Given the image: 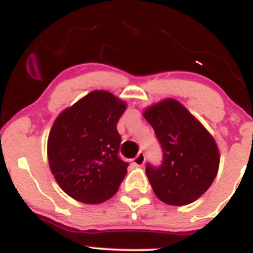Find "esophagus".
<instances>
[{
	"label": "esophagus",
	"mask_w": 253,
	"mask_h": 253,
	"mask_svg": "<svg viewBox=\"0 0 253 253\" xmlns=\"http://www.w3.org/2000/svg\"><path fill=\"white\" fill-rule=\"evenodd\" d=\"M144 163H145L144 152H139L138 155L135 156V158H133V165H135V167H143Z\"/></svg>",
	"instance_id": "esophagus-1"
}]
</instances>
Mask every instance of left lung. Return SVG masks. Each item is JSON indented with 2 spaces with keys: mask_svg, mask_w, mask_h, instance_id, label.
<instances>
[{
  "mask_svg": "<svg viewBox=\"0 0 253 253\" xmlns=\"http://www.w3.org/2000/svg\"><path fill=\"white\" fill-rule=\"evenodd\" d=\"M163 150L159 167L146 164L156 196L171 206L189 205L211 187L220 153L211 133L185 107L167 98L144 112Z\"/></svg>",
  "mask_w": 253,
  "mask_h": 253,
  "instance_id": "1",
  "label": "left lung"
}]
</instances>
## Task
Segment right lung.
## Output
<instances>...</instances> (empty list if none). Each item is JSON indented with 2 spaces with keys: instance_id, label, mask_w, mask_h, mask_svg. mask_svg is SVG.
<instances>
[{
  "instance_id": "1",
  "label": "right lung",
  "mask_w": 253,
  "mask_h": 253,
  "mask_svg": "<svg viewBox=\"0 0 253 253\" xmlns=\"http://www.w3.org/2000/svg\"><path fill=\"white\" fill-rule=\"evenodd\" d=\"M126 103L104 90H94L63 110L47 140L51 172L77 201L97 205L117 193L128 163L119 157L117 129Z\"/></svg>"
}]
</instances>
